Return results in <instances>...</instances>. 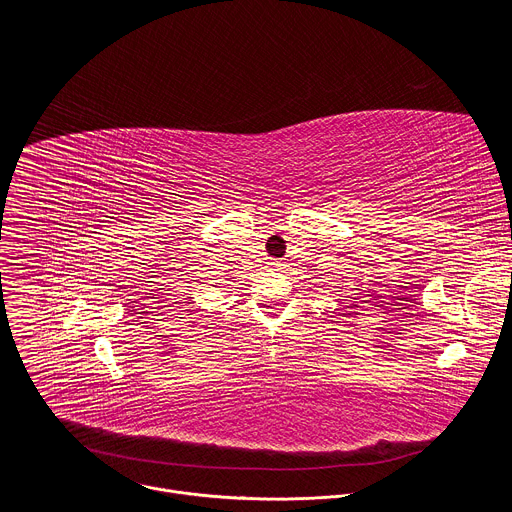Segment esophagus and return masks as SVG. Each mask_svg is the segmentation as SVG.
I'll list each match as a JSON object with an SVG mask.
<instances>
[{"mask_svg": "<svg viewBox=\"0 0 512 512\" xmlns=\"http://www.w3.org/2000/svg\"><path fill=\"white\" fill-rule=\"evenodd\" d=\"M267 265H269V269H279V267H281V263H279V261H269Z\"/></svg>", "mask_w": 512, "mask_h": 512, "instance_id": "1", "label": "esophagus"}]
</instances>
